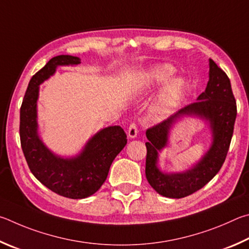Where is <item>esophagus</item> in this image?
<instances>
[{
  "mask_svg": "<svg viewBox=\"0 0 249 249\" xmlns=\"http://www.w3.org/2000/svg\"><path fill=\"white\" fill-rule=\"evenodd\" d=\"M138 136V127L136 124H131L128 129V137L130 139H134Z\"/></svg>",
  "mask_w": 249,
  "mask_h": 249,
  "instance_id": "1",
  "label": "esophagus"
}]
</instances>
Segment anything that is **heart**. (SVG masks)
Instances as JSON below:
<instances>
[{"mask_svg": "<svg viewBox=\"0 0 249 249\" xmlns=\"http://www.w3.org/2000/svg\"><path fill=\"white\" fill-rule=\"evenodd\" d=\"M176 69L171 64H155L132 83V90L137 94H149L163 86L155 96L149 109V116L153 121L167 119L181 103L186 83L180 77H175Z\"/></svg>", "mask_w": 249, "mask_h": 249, "instance_id": "b5f03b06", "label": "heart"}]
</instances>
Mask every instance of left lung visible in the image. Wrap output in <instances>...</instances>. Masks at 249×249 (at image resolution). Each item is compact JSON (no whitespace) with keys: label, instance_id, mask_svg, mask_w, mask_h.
Returning <instances> with one entry per match:
<instances>
[{"label":"left lung","instance_id":"obj_1","mask_svg":"<svg viewBox=\"0 0 249 249\" xmlns=\"http://www.w3.org/2000/svg\"><path fill=\"white\" fill-rule=\"evenodd\" d=\"M235 102L230 78L214 61L209 59V82L197 102L188 105L168 119L146 130L145 175L152 188L167 198L179 199L206 186L223 165L232 140L235 119ZM184 116L206 120L212 130V146L193 168L184 172L165 173L158 167V153L168 145L174 124Z\"/></svg>","mask_w":249,"mask_h":249}]
</instances>
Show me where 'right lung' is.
Wrapping results in <instances>:
<instances>
[{"mask_svg": "<svg viewBox=\"0 0 249 249\" xmlns=\"http://www.w3.org/2000/svg\"><path fill=\"white\" fill-rule=\"evenodd\" d=\"M80 63L81 59L73 55L52 58L32 77L20 107V144L30 172L47 188L70 199L94 195L106 180L113 160L127 144V136L119 125L99 130L72 158L54 154L41 140L37 120L39 86L58 67Z\"/></svg>", "mask_w": 249, "mask_h": 249, "instance_id": "add662e5", "label": "right lung"}]
</instances>
